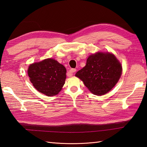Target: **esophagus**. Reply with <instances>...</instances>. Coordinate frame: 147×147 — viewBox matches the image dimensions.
I'll return each mask as SVG.
<instances>
[{
  "mask_svg": "<svg viewBox=\"0 0 147 147\" xmlns=\"http://www.w3.org/2000/svg\"><path fill=\"white\" fill-rule=\"evenodd\" d=\"M76 70H77L76 69H70L69 71V73L70 74V76H72L73 73L76 72Z\"/></svg>",
  "mask_w": 147,
  "mask_h": 147,
  "instance_id": "obj_1",
  "label": "esophagus"
}]
</instances>
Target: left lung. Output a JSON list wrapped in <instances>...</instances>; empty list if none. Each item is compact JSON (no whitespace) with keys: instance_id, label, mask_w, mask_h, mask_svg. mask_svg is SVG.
<instances>
[{"instance_id":"1","label":"left lung","mask_w":147,"mask_h":147,"mask_svg":"<svg viewBox=\"0 0 147 147\" xmlns=\"http://www.w3.org/2000/svg\"><path fill=\"white\" fill-rule=\"evenodd\" d=\"M122 74V65L112 53L98 51L90 55L86 65L78 70L79 78L92 94H107L115 86Z\"/></svg>"}]
</instances>
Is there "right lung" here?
Masks as SVG:
<instances>
[{
	"instance_id": "right-lung-1",
	"label": "right lung",
	"mask_w": 147,
	"mask_h": 147,
	"mask_svg": "<svg viewBox=\"0 0 147 147\" xmlns=\"http://www.w3.org/2000/svg\"><path fill=\"white\" fill-rule=\"evenodd\" d=\"M66 72L65 67L53 58L30 64L28 69L34 87L47 96H56L61 91L65 83Z\"/></svg>"
}]
</instances>
